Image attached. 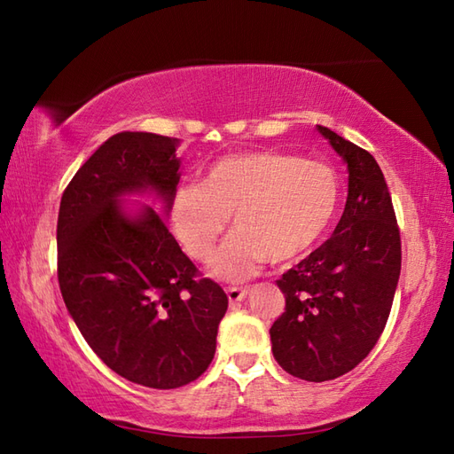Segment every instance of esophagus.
<instances>
[{
  "mask_svg": "<svg viewBox=\"0 0 454 454\" xmlns=\"http://www.w3.org/2000/svg\"><path fill=\"white\" fill-rule=\"evenodd\" d=\"M247 288H236V286H232V288H228L226 291V294H228V301H230V304H238V302H242L244 298L247 296Z\"/></svg>",
  "mask_w": 454,
  "mask_h": 454,
  "instance_id": "1",
  "label": "esophagus"
}]
</instances>
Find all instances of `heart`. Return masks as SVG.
<instances>
[{
    "label": "heart",
    "mask_w": 454,
    "mask_h": 454,
    "mask_svg": "<svg viewBox=\"0 0 454 454\" xmlns=\"http://www.w3.org/2000/svg\"><path fill=\"white\" fill-rule=\"evenodd\" d=\"M340 202V177L322 160L275 150L218 158L202 183L181 185L171 199V228L183 249L208 263L232 216L236 232L212 273L244 281L267 262L288 265L308 255L330 230Z\"/></svg>",
    "instance_id": "heart-1"
}]
</instances>
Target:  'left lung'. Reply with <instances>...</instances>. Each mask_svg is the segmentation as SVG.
<instances>
[{"mask_svg": "<svg viewBox=\"0 0 454 454\" xmlns=\"http://www.w3.org/2000/svg\"><path fill=\"white\" fill-rule=\"evenodd\" d=\"M349 171V191L332 238L278 278L285 312L271 325L283 369L308 382L355 369L387 325L396 293L402 246L392 199L369 152L320 127Z\"/></svg>", "mask_w": 454, "mask_h": 454, "instance_id": "left-lung-1", "label": "left lung"}]
</instances>
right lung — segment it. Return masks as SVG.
Instances as JSON below:
<instances>
[{"instance_id": "right-lung-1", "label": "right lung", "mask_w": 454, "mask_h": 454, "mask_svg": "<svg viewBox=\"0 0 454 454\" xmlns=\"http://www.w3.org/2000/svg\"><path fill=\"white\" fill-rule=\"evenodd\" d=\"M177 148L160 134H114L66 187L56 228L58 283L83 340L122 379L158 390L208 369L228 308L166 224L181 177Z\"/></svg>"}]
</instances>
